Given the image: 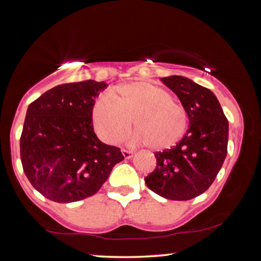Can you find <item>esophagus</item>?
<instances>
[{"label":"esophagus","mask_w":261,"mask_h":261,"mask_svg":"<svg viewBox=\"0 0 261 261\" xmlns=\"http://www.w3.org/2000/svg\"><path fill=\"white\" fill-rule=\"evenodd\" d=\"M122 154H123V156H124L125 159H131L132 155H134V151H131V149L123 148L122 149Z\"/></svg>","instance_id":"34e87169"}]
</instances>
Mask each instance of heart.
<instances>
[{
    "instance_id": "1",
    "label": "heart",
    "mask_w": 261,
    "mask_h": 261,
    "mask_svg": "<svg viewBox=\"0 0 261 261\" xmlns=\"http://www.w3.org/2000/svg\"><path fill=\"white\" fill-rule=\"evenodd\" d=\"M92 107V122L101 140L115 145L129 134L134 122V141L153 149H166L182 138L188 125L187 110L169 92L146 82L118 86Z\"/></svg>"
}]
</instances>
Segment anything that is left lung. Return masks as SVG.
Segmentation results:
<instances>
[{"instance_id": "left-lung-1", "label": "left lung", "mask_w": 261, "mask_h": 261, "mask_svg": "<svg viewBox=\"0 0 261 261\" xmlns=\"http://www.w3.org/2000/svg\"><path fill=\"white\" fill-rule=\"evenodd\" d=\"M178 96L189 129L170 149L156 152V167L145 177L149 190L166 199L190 200L214 182L228 151L229 124L213 92L182 76L161 78Z\"/></svg>"}]
</instances>
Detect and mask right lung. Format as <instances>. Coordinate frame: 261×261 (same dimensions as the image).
<instances>
[{
    "label": "right lung",
    "instance_id": "1",
    "mask_svg": "<svg viewBox=\"0 0 261 261\" xmlns=\"http://www.w3.org/2000/svg\"><path fill=\"white\" fill-rule=\"evenodd\" d=\"M108 85L85 81L62 84L29 106L20 136V160L30 183L47 199L73 202L93 196L116 163L121 149L96 137L95 98Z\"/></svg>",
    "mask_w": 261,
    "mask_h": 261
}]
</instances>
